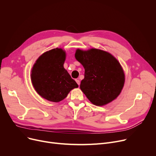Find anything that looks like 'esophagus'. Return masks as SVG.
Returning a JSON list of instances; mask_svg holds the SVG:
<instances>
[{"instance_id": "1", "label": "esophagus", "mask_w": 156, "mask_h": 156, "mask_svg": "<svg viewBox=\"0 0 156 156\" xmlns=\"http://www.w3.org/2000/svg\"><path fill=\"white\" fill-rule=\"evenodd\" d=\"M75 81H76V82L77 83V84H78V85H80V80H78V79H76V80H75Z\"/></svg>"}]
</instances>
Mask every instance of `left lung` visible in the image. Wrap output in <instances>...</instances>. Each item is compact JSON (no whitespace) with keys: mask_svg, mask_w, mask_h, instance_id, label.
Instances as JSON below:
<instances>
[{"mask_svg":"<svg viewBox=\"0 0 156 156\" xmlns=\"http://www.w3.org/2000/svg\"><path fill=\"white\" fill-rule=\"evenodd\" d=\"M75 57L85 68L80 88L88 100L101 106L115 99L125 83L123 70L115 57L96 48L87 51L78 49Z\"/></svg>","mask_w":156,"mask_h":156,"instance_id":"obj_1","label":"left lung"}]
</instances>
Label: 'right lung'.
Listing matches in <instances>:
<instances>
[{"instance_id":"add662e5","label":"right lung","mask_w":156,"mask_h":156,"mask_svg":"<svg viewBox=\"0 0 156 156\" xmlns=\"http://www.w3.org/2000/svg\"><path fill=\"white\" fill-rule=\"evenodd\" d=\"M65 58L62 48H54L40 56L33 67V85L41 97L49 101L60 102L72 89L78 87L63 67Z\"/></svg>"}]
</instances>
